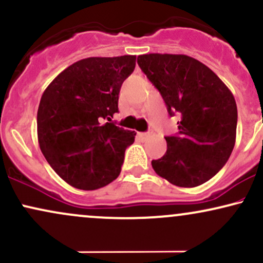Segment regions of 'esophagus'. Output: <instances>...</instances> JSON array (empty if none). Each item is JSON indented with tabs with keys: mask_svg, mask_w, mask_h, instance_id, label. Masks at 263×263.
<instances>
[{
	"mask_svg": "<svg viewBox=\"0 0 263 263\" xmlns=\"http://www.w3.org/2000/svg\"><path fill=\"white\" fill-rule=\"evenodd\" d=\"M140 136H141V137H143V138H147V137H149V136H152V131H147V132H141V134H140Z\"/></svg>",
	"mask_w": 263,
	"mask_h": 263,
	"instance_id": "1",
	"label": "esophagus"
}]
</instances>
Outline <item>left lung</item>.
I'll return each mask as SVG.
<instances>
[{
    "mask_svg": "<svg viewBox=\"0 0 263 263\" xmlns=\"http://www.w3.org/2000/svg\"><path fill=\"white\" fill-rule=\"evenodd\" d=\"M137 63L161 92L168 114H178V134L152 161L159 177L183 188L211 179L228 162L236 140L234 95L206 65L184 54H143Z\"/></svg>",
    "mask_w": 263,
    "mask_h": 263,
    "instance_id": "left-lung-1",
    "label": "left lung"
}]
</instances>
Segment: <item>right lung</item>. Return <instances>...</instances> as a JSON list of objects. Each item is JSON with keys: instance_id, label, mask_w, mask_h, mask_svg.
Returning <instances> with one entry per match:
<instances>
[{"instance_id": "right-lung-1", "label": "right lung", "mask_w": 263, "mask_h": 263, "mask_svg": "<svg viewBox=\"0 0 263 263\" xmlns=\"http://www.w3.org/2000/svg\"><path fill=\"white\" fill-rule=\"evenodd\" d=\"M135 66L136 55L81 59L42 95L39 147L55 173L74 188H102L121 172L136 134L115 126L111 117L119 112L120 89Z\"/></svg>"}]
</instances>
